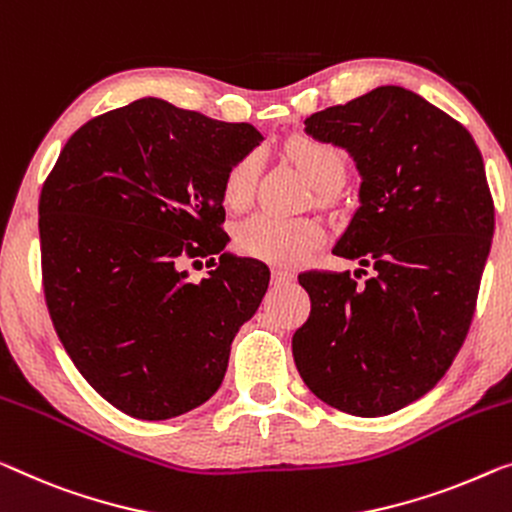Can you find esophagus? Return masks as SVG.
<instances>
[{
	"instance_id": "34e87169",
	"label": "esophagus",
	"mask_w": 512,
	"mask_h": 512,
	"mask_svg": "<svg viewBox=\"0 0 512 512\" xmlns=\"http://www.w3.org/2000/svg\"><path fill=\"white\" fill-rule=\"evenodd\" d=\"M294 278H296L294 271L280 269V266H276V269H273V282H276V285H289V282H292Z\"/></svg>"
}]
</instances>
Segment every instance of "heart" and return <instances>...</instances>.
<instances>
[{"label":"heart","instance_id":"obj_1","mask_svg":"<svg viewBox=\"0 0 512 512\" xmlns=\"http://www.w3.org/2000/svg\"><path fill=\"white\" fill-rule=\"evenodd\" d=\"M285 151L319 193L333 190L345 174V158L338 147L317 137H294L292 142H287ZM255 179L257 156H241L227 170L223 188H220L225 207L230 211L246 209L253 200ZM322 236V225L312 218H280L273 213H255L236 225L234 243L243 255L289 266L301 262L322 241Z\"/></svg>","mask_w":512,"mask_h":512}]
</instances>
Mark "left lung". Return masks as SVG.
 Here are the masks:
<instances>
[{
  "label": "left lung",
  "mask_w": 512,
  "mask_h": 512,
  "mask_svg": "<svg viewBox=\"0 0 512 512\" xmlns=\"http://www.w3.org/2000/svg\"><path fill=\"white\" fill-rule=\"evenodd\" d=\"M305 133L356 160L361 207L333 255L363 269L301 273L296 368L345 414H393L437 386L474 319L494 234L483 156L460 121L402 87L310 114Z\"/></svg>",
  "instance_id": "8db88e82"
}]
</instances>
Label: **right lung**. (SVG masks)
<instances>
[{
	"instance_id": "1",
	"label": "right lung",
	"mask_w": 512,
	"mask_h": 512,
	"mask_svg": "<svg viewBox=\"0 0 512 512\" xmlns=\"http://www.w3.org/2000/svg\"><path fill=\"white\" fill-rule=\"evenodd\" d=\"M259 140L250 124L142 98L80 126L43 183L52 326L89 386L128 416L163 421L207 402L262 303L269 269L223 253L220 197ZM204 256L217 269L193 283L182 266Z\"/></svg>"
}]
</instances>
